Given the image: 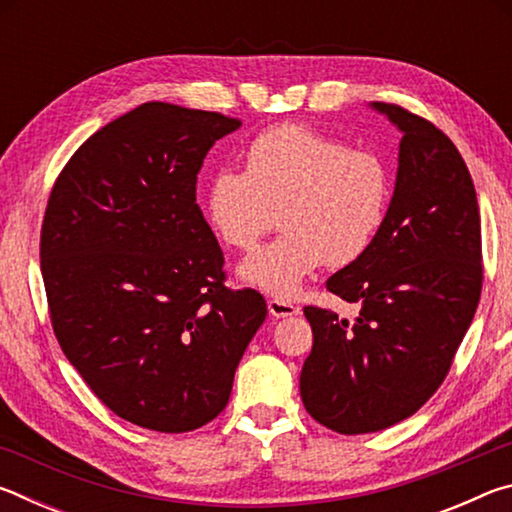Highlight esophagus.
<instances>
[{"label":"esophagus","instance_id":"obj_1","mask_svg":"<svg viewBox=\"0 0 512 512\" xmlns=\"http://www.w3.org/2000/svg\"><path fill=\"white\" fill-rule=\"evenodd\" d=\"M268 314H271L273 318H289V316L300 314V307L291 305V302H287V300L273 298V300H268Z\"/></svg>","mask_w":512,"mask_h":512}]
</instances>
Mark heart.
Here are the masks:
<instances>
[{"label": "heart", "mask_w": 512, "mask_h": 512, "mask_svg": "<svg viewBox=\"0 0 512 512\" xmlns=\"http://www.w3.org/2000/svg\"><path fill=\"white\" fill-rule=\"evenodd\" d=\"M393 196L388 164L314 128H268L246 169H221L205 189V219L223 246L255 248L280 214L284 235L239 266L250 287L291 298L320 264L343 268L368 253Z\"/></svg>", "instance_id": "1"}]
</instances>
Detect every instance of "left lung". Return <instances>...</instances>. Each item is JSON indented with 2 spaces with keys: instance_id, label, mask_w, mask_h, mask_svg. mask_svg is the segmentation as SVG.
I'll list each match as a JSON object with an SVG mask.
<instances>
[{
  "instance_id": "obj_1",
  "label": "left lung",
  "mask_w": 512,
  "mask_h": 512,
  "mask_svg": "<svg viewBox=\"0 0 512 512\" xmlns=\"http://www.w3.org/2000/svg\"><path fill=\"white\" fill-rule=\"evenodd\" d=\"M402 133L384 228L327 291L357 302L354 323L305 307L314 348L300 372L305 409L357 436L409 418L438 391L481 298V216L452 140L393 103H370Z\"/></svg>"
}]
</instances>
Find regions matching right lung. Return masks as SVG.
Wrapping results in <instances>:
<instances>
[{
  "label": "right lung",
  "mask_w": 512,
  "mask_h": 512,
  "mask_svg": "<svg viewBox=\"0 0 512 512\" xmlns=\"http://www.w3.org/2000/svg\"><path fill=\"white\" fill-rule=\"evenodd\" d=\"M219 112L149 101L110 121L60 171L40 235L54 334L92 393L137 427L183 433L230 400L266 318L223 287V253L196 203Z\"/></svg>",
  "instance_id": "right-lung-1"
}]
</instances>
